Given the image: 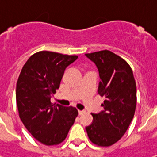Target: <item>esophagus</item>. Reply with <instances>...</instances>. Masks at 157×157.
Returning a JSON list of instances; mask_svg holds the SVG:
<instances>
[{"mask_svg":"<svg viewBox=\"0 0 157 157\" xmlns=\"http://www.w3.org/2000/svg\"><path fill=\"white\" fill-rule=\"evenodd\" d=\"M84 113H85V111H82V110H78V114H79V115L83 114Z\"/></svg>","mask_w":157,"mask_h":157,"instance_id":"obj_1","label":"esophagus"}]
</instances>
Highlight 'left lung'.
I'll list each match as a JSON object with an SVG mask.
<instances>
[{
  "label": "left lung",
  "instance_id": "left-lung-1",
  "mask_svg": "<svg viewBox=\"0 0 157 157\" xmlns=\"http://www.w3.org/2000/svg\"><path fill=\"white\" fill-rule=\"evenodd\" d=\"M86 56L99 70L98 93L105 100L103 111L92 113L94 121L86 128L90 141L109 147L126 133L136 107V84L133 71L123 58L110 51L87 53Z\"/></svg>",
  "mask_w": 157,
  "mask_h": 157
}]
</instances>
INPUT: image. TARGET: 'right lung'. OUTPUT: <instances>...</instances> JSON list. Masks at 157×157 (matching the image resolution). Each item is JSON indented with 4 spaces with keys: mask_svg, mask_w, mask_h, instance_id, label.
I'll use <instances>...</instances> for the list:
<instances>
[{
    "mask_svg": "<svg viewBox=\"0 0 157 157\" xmlns=\"http://www.w3.org/2000/svg\"><path fill=\"white\" fill-rule=\"evenodd\" d=\"M77 58L75 55L36 52L28 59L18 78L15 96L20 119L34 138L47 146L63 142L78 114L73 106L51 102L64 70Z\"/></svg>",
    "mask_w": 157,
    "mask_h": 157,
    "instance_id": "right-lung-1",
    "label": "right lung"
}]
</instances>
